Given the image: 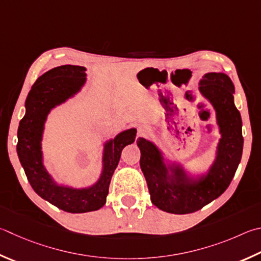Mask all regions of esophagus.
Returning a JSON list of instances; mask_svg holds the SVG:
<instances>
[{"label": "esophagus", "instance_id": "esophagus-1", "mask_svg": "<svg viewBox=\"0 0 261 261\" xmlns=\"http://www.w3.org/2000/svg\"><path fill=\"white\" fill-rule=\"evenodd\" d=\"M149 134V129L148 126L146 125H141L138 129V137H145Z\"/></svg>", "mask_w": 261, "mask_h": 261}]
</instances>
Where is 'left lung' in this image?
<instances>
[{
  "instance_id": "left-lung-1",
  "label": "left lung",
  "mask_w": 261,
  "mask_h": 261,
  "mask_svg": "<svg viewBox=\"0 0 261 261\" xmlns=\"http://www.w3.org/2000/svg\"><path fill=\"white\" fill-rule=\"evenodd\" d=\"M198 89L215 108L221 135L216 160L206 174L191 177L181 165H167L151 141L137 139L150 201L159 209L174 215L195 212L219 197L228 188L242 158V118L234 103L231 80L224 73H206Z\"/></svg>"
}]
</instances>
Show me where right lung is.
<instances>
[{
	"label": "right lung",
	"instance_id": "right-lung-1",
	"mask_svg": "<svg viewBox=\"0 0 261 261\" xmlns=\"http://www.w3.org/2000/svg\"><path fill=\"white\" fill-rule=\"evenodd\" d=\"M85 67L64 65L36 80L28 93L26 114L18 127L17 153L26 177L37 195L66 212L84 213L105 205L113 173L126 145L136 139L135 127L118 134L103 145L102 171L92 186L73 188L57 184L43 165L41 141L44 123L52 108L74 97L87 81Z\"/></svg>",
	"mask_w": 261,
	"mask_h": 261
}]
</instances>
